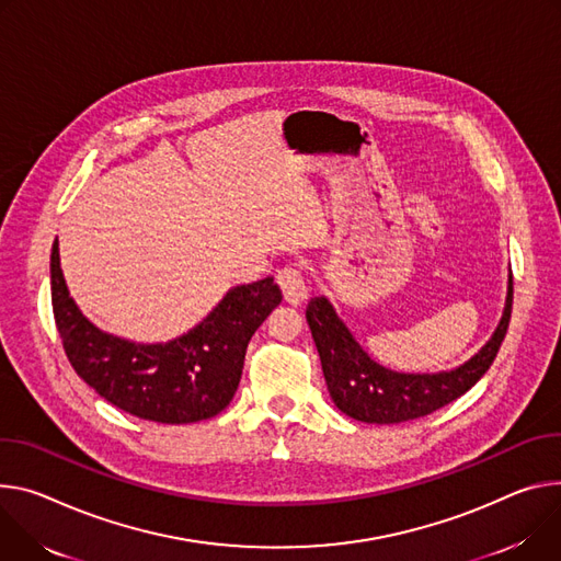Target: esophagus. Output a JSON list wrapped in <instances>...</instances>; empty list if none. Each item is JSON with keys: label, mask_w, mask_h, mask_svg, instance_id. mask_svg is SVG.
<instances>
[{"label": "esophagus", "mask_w": 561, "mask_h": 561, "mask_svg": "<svg viewBox=\"0 0 561 561\" xmlns=\"http://www.w3.org/2000/svg\"><path fill=\"white\" fill-rule=\"evenodd\" d=\"M277 284L284 293V299L290 304V307H297V304H301L304 299L309 297V288H307V282H304L301 277V271L295 268V266H288V268H282L277 273Z\"/></svg>", "instance_id": "34e87169"}]
</instances>
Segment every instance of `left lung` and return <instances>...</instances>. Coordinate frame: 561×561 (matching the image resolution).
<instances>
[{"label": "left lung", "instance_id": "left-lung-1", "mask_svg": "<svg viewBox=\"0 0 561 561\" xmlns=\"http://www.w3.org/2000/svg\"><path fill=\"white\" fill-rule=\"evenodd\" d=\"M513 313V273L507 275L503 316L492 337L472 358L438 374H402L378 365L337 318L329 297L309 301L311 327L324 380L337 410L355 421L393 425L427 416L472 389L490 369Z\"/></svg>", "mask_w": 561, "mask_h": 561}]
</instances>
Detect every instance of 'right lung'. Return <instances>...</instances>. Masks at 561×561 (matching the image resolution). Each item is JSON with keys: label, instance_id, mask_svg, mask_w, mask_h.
<instances>
[{"label": "right lung", "instance_id": "right-lung-1", "mask_svg": "<svg viewBox=\"0 0 561 561\" xmlns=\"http://www.w3.org/2000/svg\"><path fill=\"white\" fill-rule=\"evenodd\" d=\"M54 316L76 374L118 410L165 425L217 416L230 404L252 333L282 301L273 277L232 286L187 333L168 342H134L98 329L78 309L50 250Z\"/></svg>", "mask_w": 561, "mask_h": 561}]
</instances>
